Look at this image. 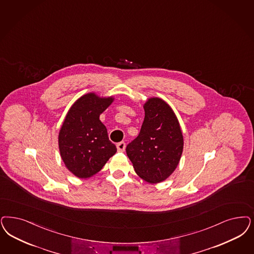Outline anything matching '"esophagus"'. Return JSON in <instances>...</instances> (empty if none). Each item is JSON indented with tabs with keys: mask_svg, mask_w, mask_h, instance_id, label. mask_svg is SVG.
<instances>
[{
	"mask_svg": "<svg viewBox=\"0 0 254 254\" xmlns=\"http://www.w3.org/2000/svg\"><path fill=\"white\" fill-rule=\"evenodd\" d=\"M116 146H117V150H118L119 152H124V151H125V149H126V142H125V141L118 142Z\"/></svg>",
	"mask_w": 254,
	"mask_h": 254,
	"instance_id": "obj_1",
	"label": "esophagus"
}]
</instances>
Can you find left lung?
I'll return each instance as SVG.
<instances>
[{
	"mask_svg": "<svg viewBox=\"0 0 254 254\" xmlns=\"http://www.w3.org/2000/svg\"><path fill=\"white\" fill-rule=\"evenodd\" d=\"M143 109L145 116L140 133L126 151L140 178L159 183L172 175L179 163L183 135L174 111L164 100L149 98Z\"/></svg>",
	"mask_w": 254,
	"mask_h": 254,
	"instance_id": "left-lung-1",
	"label": "left lung"
}]
</instances>
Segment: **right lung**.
Wrapping results in <instances>:
<instances>
[{"label":"right lung","mask_w":254,"mask_h":254,"mask_svg":"<svg viewBox=\"0 0 254 254\" xmlns=\"http://www.w3.org/2000/svg\"><path fill=\"white\" fill-rule=\"evenodd\" d=\"M113 101V96L99 97L94 93L80 96L63 123L58 138L61 158L79 178L97 174L117 151L99 120V115Z\"/></svg>","instance_id":"right-lung-1"}]
</instances>
